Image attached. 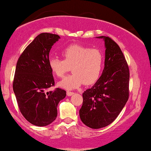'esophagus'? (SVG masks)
Wrapping results in <instances>:
<instances>
[{"label": "esophagus", "instance_id": "34e87169", "mask_svg": "<svg viewBox=\"0 0 151 151\" xmlns=\"http://www.w3.org/2000/svg\"><path fill=\"white\" fill-rule=\"evenodd\" d=\"M73 94H74V93H73V92H71V91H67V96H71V95H73Z\"/></svg>", "mask_w": 151, "mask_h": 151}]
</instances>
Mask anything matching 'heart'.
Wrapping results in <instances>:
<instances>
[{
	"mask_svg": "<svg viewBox=\"0 0 151 151\" xmlns=\"http://www.w3.org/2000/svg\"><path fill=\"white\" fill-rule=\"evenodd\" d=\"M63 60L50 58L49 67L52 73L63 78L72 67L73 74L58 82V86L67 90L79 88L84 84H95L101 76L104 55L101 50L78 44L69 45L62 51Z\"/></svg>",
	"mask_w": 151,
	"mask_h": 151,
	"instance_id": "heart-1",
	"label": "heart"
}]
</instances>
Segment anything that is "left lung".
Returning <instances> with one entry per match:
<instances>
[{
    "label": "left lung",
    "instance_id": "obj_1",
    "mask_svg": "<svg viewBox=\"0 0 151 151\" xmlns=\"http://www.w3.org/2000/svg\"><path fill=\"white\" fill-rule=\"evenodd\" d=\"M105 42L104 69L97 82L82 94L81 121L92 129L111 124L129 98V71L120 47L108 37H97Z\"/></svg>",
    "mask_w": 151,
    "mask_h": 151
}]
</instances>
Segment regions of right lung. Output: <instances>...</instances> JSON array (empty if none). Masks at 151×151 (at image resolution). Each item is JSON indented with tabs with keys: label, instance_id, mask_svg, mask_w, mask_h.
<instances>
[{
	"label": "right lung",
	"instance_id": "add662e5",
	"mask_svg": "<svg viewBox=\"0 0 151 151\" xmlns=\"http://www.w3.org/2000/svg\"><path fill=\"white\" fill-rule=\"evenodd\" d=\"M58 35L39 34L30 43L17 62L13 88L22 114L32 124L47 126L57 116V106L66 96V91L54 85L49 67V53L58 41Z\"/></svg>",
	"mask_w": 151,
	"mask_h": 151
}]
</instances>
